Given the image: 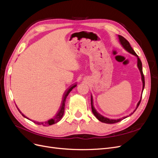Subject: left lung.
Here are the masks:
<instances>
[{"mask_svg": "<svg viewBox=\"0 0 158 158\" xmlns=\"http://www.w3.org/2000/svg\"><path fill=\"white\" fill-rule=\"evenodd\" d=\"M118 39H119V41H120L121 44L122 45V46L124 47V49H125V50H127L128 52H130V53L134 55L135 56H136L137 57V59H138V62H137V66H138V69H139L140 72V74H141V76H142V84H143V87H142V92L143 90H144V85H145V81H144V74H143V72H142V62L140 60V59H139V57H138V56L136 54V52H135V51L133 50V49L131 47L130 44H129V42L125 39V37H123V36L118 35ZM141 99H142V95H141ZM141 99L139 102H138V104H137V106H136V109L138 108V107L139 106V105L140 103V102H141ZM91 106H92V113H94V114L95 115V117H96L98 120L99 121H101L102 123H107V124H113V123H118V122H120L122 120H123V119H125V118L131 116L132 114H133V113L135 112L136 111V109L135 110V111H134L133 113H132L131 114H129L128 116L127 117H122L121 118H118V119H110V118H108L107 117H105L103 116H102V114H100L96 110H95V109L94 108V106H93V98H92V96L91 95Z\"/></svg>", "mask_w": 158, "mask_h": 158, "instance_id": "left-lung-1", "label": "left lung"}]
</instances>
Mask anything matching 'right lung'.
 <instances>
[{
    "label": "right lung",
    "mask_w": 158,
    "mask_h": 158,
    "mask_svg": "<svg viewBox=\"0 0 158 158\" xmlns=\"http://www.w3.org/2000/svg\"><path fill=\"white\" fill-rule=\"evenodd\" d=\"M76 86V85H73V86L70 87L69 89H68L67 90H66V92H64V95H63V101H62V103H61V106L59 109V110L58 111V113H56V115L52 118L51 119H50V120L47 121L45 123H40V122H35V121H33L34 123L37 124V125H42L43 126H47V125H53V124H55L56 123H58L59 121H60V119L62 118V117H63V114H64V107H65V102H66V98H67L68 95L69 94V93L71 92L72 89H73L74 88H75ZM18 111H20V113L22 114L23 117H26V118H27L24 114H22L21 113V111H20V110L18 109Z\"/></svg>",
    "instance_id": "right-lung-1"
}]
</instances>
